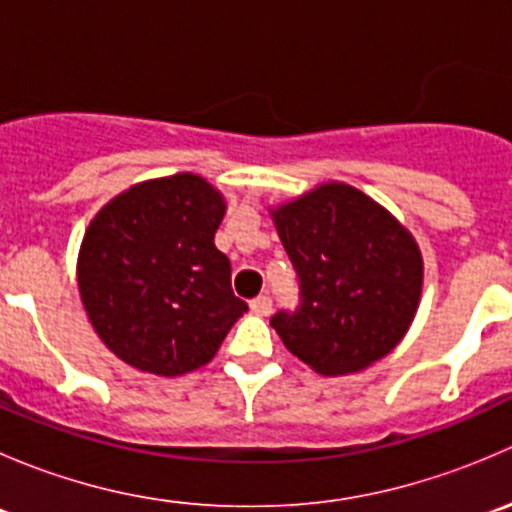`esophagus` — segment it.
Wrapping results in <instances>:
<instances>
[{
	"instance_id": "1",
	"label": "esophagus",
	"mask_w": 512,
	"mask_h": 512,
	"mask_svg": "<svg viewBox=\"0 0 512 512\" xmlns=\"http://www.w3.org/2000/svg\"><path fill=\"white\" fill-rule=\"evenodd\" d=\"M250 309L255 314H262V317H267V314L272 312V299L267 297V294H260V297H255L250 302Z\"/></svg>"
}]
</instances>
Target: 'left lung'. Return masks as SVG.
<instances>
[{
    "label": "left lung",
    "mask_w": 512,
    "mask_h": 512,
    "mask_svg": "<svg viewBox=\"0 0 512 512\" xmlns=\"http://www.w3.org/2000/svg\"><path fill=\"white\" fill-rule=\"evenodd\" d=\"M299 280V307L270 319L285 347L322 376L361 371L409 332L423 287L416 240L376 200L322 183L272 210Z\"/></svg>",
    "instance_id": "obj_1"
}]
</instances>
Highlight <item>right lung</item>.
<instances>
[{
	"instance_id": "obj_1",
	"label": "right lung",
	"mask_w": 512,
	"mask_h": 512,
	"mask_svg": "<svg viewBox=\"0 0 512 512\" xmlns=\"http://www.w3.org/2000/svg\"><path fill=\"white\" fill-rule=\"evenodd\" d=\"M220 190L195 173L146 180L103 205L79 250V292L101 342L158 376L200 369L247 312L215 247Z\"/></svg>"
}]
</instances>
